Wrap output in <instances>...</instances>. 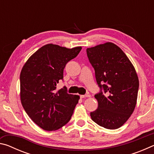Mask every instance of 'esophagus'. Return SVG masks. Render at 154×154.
Here are the masks:
<instances>
[{
    "mask_svg": "<svg viewBox=\"0 0 154 154\" xmlns=\"http://www.w3.org/2000/svg\"><path fill=\"white\" fill-rule=\"evenodd\" d=\"M80 97L82 98H89L90 97V95L89 94H85V95H81Z\"/></svg>",
    "mask_w": 154,
    "mask_h": 154,
    "instance_id": "1",
    "label": "esophagus"
}]
</instances>
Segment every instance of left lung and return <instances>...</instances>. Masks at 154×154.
Segmentation results:
<instances>
[{"label":"left lung","mask_w":154,"mask_h":154,"mask_svg":"<svg viewBox=\"0 0 154 154\" xmlns=\"http://www.w3.org/2000/svg\"><path fill=\"white\" fill-rule=\"evenodd\" d=\"M86 51L100 88L94 96L98 109L91 112V118L105 128H119L136 106L139 86L137 72L124 52L113 43L88 48Z\"/></svg>","instance_id":"1"}]
</instances>
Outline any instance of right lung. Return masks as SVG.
I'll return each instance as SVG.
<instances>
[{"label": "right lung", "instance_id": "obj_1", "mask_svg": "<svg viewBox=\"0 0 154 154\" xmlns=\"http://www.w3.org/2000/svg\"><path fill=\"white\" fill-rule=\"evenodd\" d=\"M81 49L47 44L28 58L21 71V103L30 119L43 130H58L71 118L79 96L68 94L66 87L56 90V85L63 79L67 62Z\"/></svg>", "mask_w": 154, "mask_h": 154}]
</instances>
